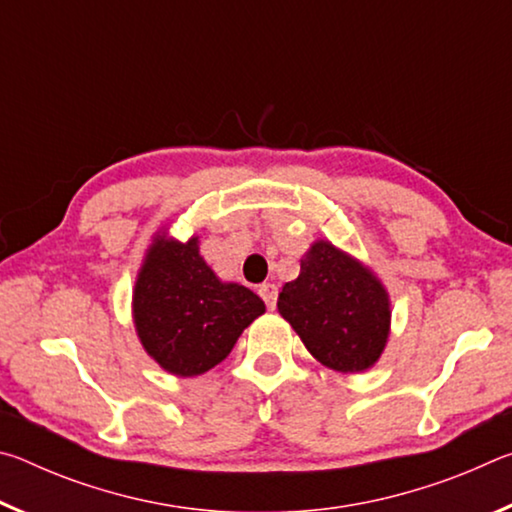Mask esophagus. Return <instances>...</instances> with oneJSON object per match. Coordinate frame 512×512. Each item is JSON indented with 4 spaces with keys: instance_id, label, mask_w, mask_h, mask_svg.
<instances>
[{
    "instance_id": "34e87169",
    "label": "esophagus",
    "mask_w": 512,
    "mask_h": 512,
    "mask_svg": "<svg viewBox=\"0 0 512 512\" xmlns=\"http://www.w3.org/2000/svg\"><path fill=\"white\" fill-rule=\"evenodd\" d=\"M259 298L266 302L268 309H275V302H277V287L275 284H262V287L257 289Z\"/></svg>"
}]
</instances>
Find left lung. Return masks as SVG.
<instances>
[{
	"instance_id": "1",
	"label": "left lung",
	"mask_w": 512,
	"mask_h": 512,
	"mask_svg": "<svg viewBox=\"0 0 512 512\" xmlns=\"http://www.w3.org/2000/svg\"><path fill=\"white\" fill-rule=\"evenodd\" d=\"M277 309L327 368L361 372L388 339L391 305L379 280L329 241L311 246L300 275L282 287Z\"/></svg>"
}]
</instances>
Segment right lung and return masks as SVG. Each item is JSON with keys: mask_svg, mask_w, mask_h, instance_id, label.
<instances>
[{"mask_svg": "<svg viewBox=\"0 0 512 512\" xmlns=\"http://www.w3.org/2000/svg\"><path fill=\"white\" fill-rule=\"evenodd\" d=\"M264 309L250 289L219 282L198 255V239H155L133 296L144 350L180 377L203 375L221 363Z\"/></svg>", "mask_w": 512, "mask_h": 512, "instance_id": "obj_1", "label": "right lung"}]
</instances>
